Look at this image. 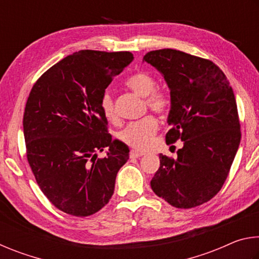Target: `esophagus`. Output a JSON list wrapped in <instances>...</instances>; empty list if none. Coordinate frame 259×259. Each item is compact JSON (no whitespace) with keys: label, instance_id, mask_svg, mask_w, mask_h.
<instances>
[{"label":"esophagus","instance_id":"esophagus-1","mask_svg":"<svg viewBox=\"0 0 259 259\" xmlns=\"http://www.w3.org/2000/svg\"><path fill=\"white\" fill-rule=\"evenodd\" d=\"M145 153L143 152H139V151H136V150H131L130 151V159H137V157L143 156Z\"/></svg>","mask_w":259,"mask_h":259}]
</instances>
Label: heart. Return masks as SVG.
<instances>
[{
    "instance_id": "b5f03b06",
    "label": "heart",
    "mask_w": 259,
    "mask_h": 259,
    "mask_svg": "<svg viewBox=\"0 0 259 259\" xmlns=\"http://www.w3.org/2000/svg\"><path fill=\"white\" fill-rule=\"evenodd\" d=\"M125 85L137 95L146 97L147 106L154 112L163 113L169 107V97L164 93L155 91L156 82L151 74L146 72L135 73L126 78ZM100 111L108 121L116 120L113 98L108 93H105L100 100ZM157 126L159 125L155 117L147 115L138 121L130 122L123 130L120 131L119 138L136 150H147L151 146Z\"/></svg>"
}]
</instances>
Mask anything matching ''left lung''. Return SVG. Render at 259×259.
I'll return each mask as SVG.
<instances>
[{"label": "left lung", "instance_id": "left-lung-1", "mask_svg": "<svg viewBox=\"0 0 259 259\" xmlns=\"http://www.w3.org/2000/svg\"><path fill=\"white\" fill-rule=\"evenodd\" d=\"M143 61L160 72L170 90L166 143L183 142L177 159L160 154L151 187L174 207H196L219 192L238 152L241 134L233 89L212 61L183 51H151Z\"/></svg>", "mask_w": 259, "mask_h": 259}]
</instances>
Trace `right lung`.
I'll use <instances>...</instances> for the list:
<instances>
[{
  "instance_id": "1",
  "label": "right lung",
  "mask_w": 259,
  "mask_h": 259,
  "mask_svg": "<svg viewBox=\"0 0 259 259\" xmlns=\"http://www.w3.org/2000/svg\"><path fill=\"white\" fill-rule=\"evenodd\" d=\"M133 60L128 51L74 52L30 91L23 121L27 160L43 194L61 211L87 217L112 198L130 151L107 134L100 100ZM105 148L108 156L98 159L97 152Z\"/></svg>"
}]
</instances>
